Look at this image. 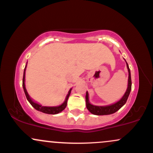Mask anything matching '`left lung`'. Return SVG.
Listing matches in <instances>:
<instances>
[{
  "label": "left lung",
  "mask_w": 153,
  "mask_h": 153,
  "mask_svg": "<svg viewBox=\"0 0 153 153\" xmlns=\"http://www.w3.org/2000/svg\"><path fill=\"white\" fill-rule=\"evenodd\" d=\"M127 65L128 71V88L126 90V93H125L124 96L122 97L119 101L115 103H113L111 105L109 106H94V105L91 104L89 102V98H88V93L86 92V106L87 109L91 112L92 114H96V115H107V114H111L113 113L116 112L118 111L121 107L126 103L130 93L131 90V71H130V68L128 65L126 63Z\"/></svg>",
  "instance_id": "1"
}]
</instances>
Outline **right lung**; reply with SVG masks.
<instances>
[{
  "instance_id": "add662e5",
  "label": "right lung",
  "mask_w": 153,
  "mask_h": 153,
  "mask_svg": "<svg viewBox=\"0 0 153 153\" xmlns=\"http://www.w3.org/2000/svg\"><path fill=\"white\" fill-rule=\"evenodd\" d=\"M26 65H25V70H24L23 79H22V87H23L25 94V96H26V98H27V101H28L29 102H30V104L32 105L33 107L35 108V109L38 110V111H40L43 113H46V114H58V113L61 112V111H63V109H65V108L66 107L67 101H68V97H69V96H70V93H71V89H70L69 91H68V95H67L66 98H65V101H64V102L62 103L61 105H60V106H42V105L34 102V101L31 99L30 97L29 96L28 93H27V90H26L25 85V77Z\"/></svg>"
}]
</instances>
